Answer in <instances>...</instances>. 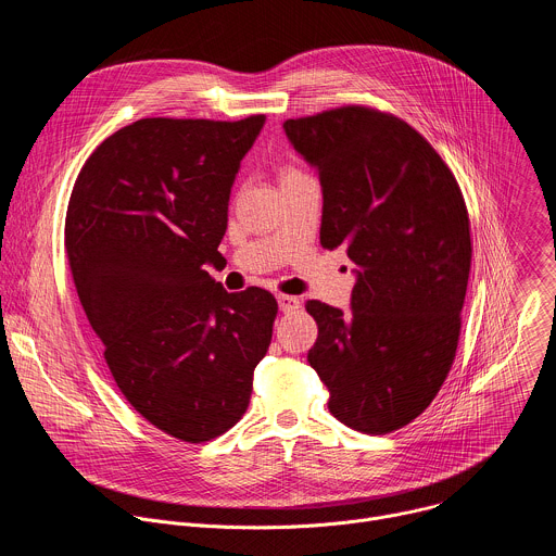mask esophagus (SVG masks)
Segmentation results:
<instances>
[{
  "mask_svg": "<svg viewBox=\"0 0 556 556\" xmlns=\"http://www.w3.org/2000/svg\"><path fill=\"white\" fill-rule=\"evenodd\" d=\"M277 303H279L281 312H294V309L301 307V301L296 296H290V294H277Z\"/></svg>",
  "mask_w": 556,
  "mask_h": 556,
  "instance_id": "1",
  "label": "esophagus"
}]
</instances>
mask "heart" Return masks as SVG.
Instances as JSON below:
<instances>
[{
    "label": "heart",
    "instance_id": "b5f03b06",
    "mask_svg": "<svg viewBox=\"0 0 556 556\" xmlns=\"http://www.w3.org/2000/svg\"><path fill=\"white\" fill-rule=\"evenodd\" d=\"M301 169H296V167H283L281 169V178H286V176H292V174H299Z\"/></svg>",
    "mask_w": 556,
    "mask_h": 556
}]
</instances>
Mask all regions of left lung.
I'll use <instances>...</instances> for the list:
<instances>
[{"instance_id":"1","label":"left lung","mask_w":556,"mask_h":556,"mask_svg":"<svg viewBox=\"0 0 556 556\" xmlns=\"http://www.w3.org/2000/svg\"><path fill=\"white\" fill-rule=\"evenodd\" d=\"M283 129L319 169L321 247L358 268L350 314L305 303L319 326L307 363L337 420L369 435L403 429L455 358L472 255L464 195L429 140L393 114L343 105Z\"/></svg>"}]
</instances>
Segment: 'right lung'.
I'll use <instances>...</instances> for the list:
<instances>
[{"label": "right lung", "instance_id": "right-lung-1", "mask_svg": "<svg viewBox=\"0 0 556 556\" xmlns=\"http://www.w3.org/2000/svg\"><path fill=\"white\" fill-rule=\"evenodd\" d=\"M264 123L140 118L90 153L67 202L72 279L121 393L191 444L240 422L273 339L275 296L226 292L206 273Z\"/></svg>", "mask_w": 556, "mask_h": 556}]
</instances>
